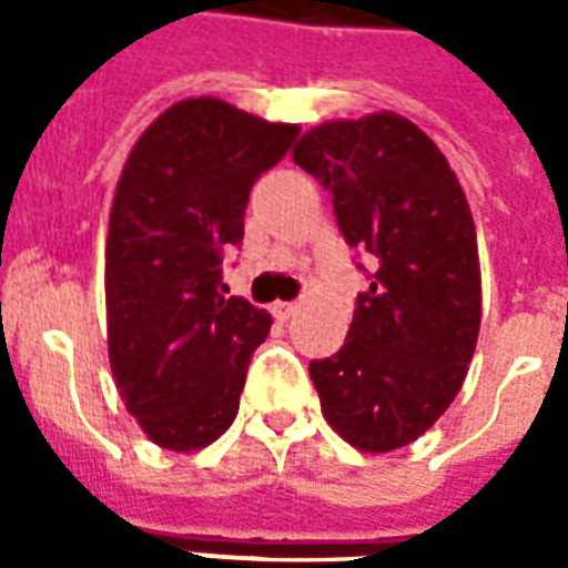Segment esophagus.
<instances>
[{
  "label": "esophagus",
  "mask_w": 568,
  "mask_h": 568,
  "mask_svg": "<svg viewBox=\"0 0 568 568\" xmlns=\"http://www.w3.org/2000/svg\"><path fill=\"white\" fill-rule=\"evenodd\" d=\"M297 310H301L297 303H283V301H276L274 306H271V312H274L276 321H288L292 315H297Z\"/></svg>",
  "instance_id": "1"
}]
</instances>
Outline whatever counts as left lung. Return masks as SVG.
Listing matches in <instances>:
<instances>
[{
  "mask_svg": "<svg viewBox=\"0 0 568 568\" xmlns=\"http://www.w3.org/2000/svg\"><path fill=\"white\" fill-rule=\"evenodd\" d=\"M292 159L333 191L347 244L377 256L342 351L310 365L321 413L347 445L388 454L439 422L475 356V217L439 146L395 111L318 123Z\"/></svg>",
  "mask_w": 568,
  "mask_h": 568,
  "instance_id": "1",
  "label": "left lung"
}]
</instances>
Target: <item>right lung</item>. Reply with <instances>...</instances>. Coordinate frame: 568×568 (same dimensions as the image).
<instances>
[{
	"label": "right lung",
	"mask_w": 568,
	"mask_h": 568,
	"mask_svg": "<svg viewBox=\"0 0 568 568\" xmlns=\"http://www.w3.org/2000/svg\"><path fill=\"white\" fill-rule=\"evenodd\" d=\"M301 126L217 97L164 109L132 146L105 239V338L129 415L159 448L191 454L239 415L271 315L223 297L221 253L244 235L253 182Z\"/></svg>",
	"instance_id": "right-lung-1"
}]
</instances>
